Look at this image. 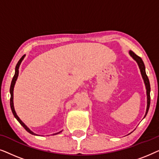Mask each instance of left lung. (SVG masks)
<instances>
[{"label": "left lung", "mask_w": 159, "mask_h": 159, "mask_svg": "<svg viewBox=\"0 0 159 159\" xmlns=\"http://www.w3.org/2000/svg\"><path fill=\"white\" fill-rule=\"evenodd\" d=\"M129 54L130 56L133 58V59L138 64L139 69L140 70V73L141 75H142V77L143 79V81H144L145 85V88H146V95H147V108H146V111H145V114L144 116V118L148 114V111L149 107H150V103H151V96H150V93H151V86H150V82L148 80V77L146 75V72H145V64L143 63L142 58L140 57H139L138 56H137L135 53H134L133 51H129Z\"/></svg>", "instance_id": "obj_1"}]
</instances>
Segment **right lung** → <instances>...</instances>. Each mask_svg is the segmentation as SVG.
Instances as JSON below:
<instances>
[{
	"mask_svg": "<svg viewBox=\"0 0 159 159\" xmlns=\"http://www.w3.org/2000/svg\"><path fill=\"white\" fill-rule=\"evenodd\" d=\"M25 57V55H24L22 57H21L20 59H19V61H18V63H17L16 66V68H15V74H14V77H13L12 79V81H11V87H10V94H11V98H10V106H11V111H12V113L13 114H14V116L15 118L16 119V120L19 121V123L21 124V125L22 126V127L25 128V129L27 130V131L29 132V133L33 134V135H38V134H37L34 133V132H33L32 131V130H30V129L29 127H27V126L25 125V123L23 122L20 119H19V117L17 116L16 113V111H15V109H14V85H15V83H16V80L17 78H18V76H19V66H20V64L22 62V61L24 59V58ZM61 132H57V133H55L53 134V135H55V134H59L60 132H61Z\"/></svg>",
	"mask_w": 159,
	"mask_h": 159,
	"instance_id": "obj_1",
	"label": "right lung"
}]
</instances>
